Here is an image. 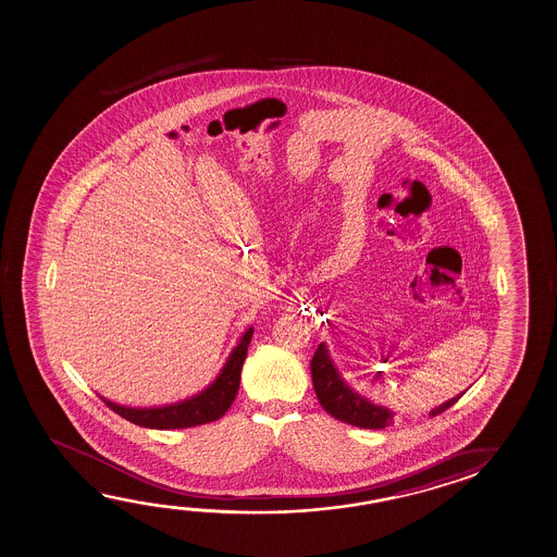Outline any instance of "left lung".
<instances>
[{
    "mask_svg": "<svg viewBox=\"0 0 557 557\" xmlns=\"http://www.w3.org/2000/svg\"><path fill=\"white\" fill-rule=\"evenodd\" d=\"M310 372H312V385H314L318 401L324 407V411L330 412L334 419L369 430L387 429L394 424L395 412L374 405L369 399H364L362 395L352 392L347 382L339 376L325 343L318 345L317 352L310 360ZM461 395L442 403L434 411H430V414L436 417L445 409H449L451 405L461 399Z\"/></svg>",
    "mask_w": 557,
    "mask_h": 557,
    "instance_id": "1",
    "label": "left lung"
}]
</instances>
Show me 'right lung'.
I'll return each mask as SVG.
<instances>
[{
	"instance_id": "right-lung-1",
	"label": "right lung",
	"mask_w": 557,
	"mask_h": 557,
	"mask_svg": "<svg viewBox=\"0 0 557 557\" xmlns=\"http://www.w3.org/2000/svg\"><path fill=\"white\" fill-rule=\"evenodd\" d=\"M250 337H252V327H248L247 332L243 334L239 345L233 349L230 359L223 364L222 372L218 374L214 382L208 385L205 392H200L195 397H188L185 401L173 403L165 407H148V409L146 407L145 409L125 407V405L108 401L106 397H102V401L123 419L138 424V426H145V429H190V426L222 419L225 411L232 407L235 395L239 392L240 369L247 359Z\"/></svg>"
}]
</instances>
